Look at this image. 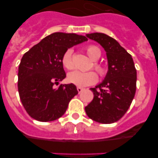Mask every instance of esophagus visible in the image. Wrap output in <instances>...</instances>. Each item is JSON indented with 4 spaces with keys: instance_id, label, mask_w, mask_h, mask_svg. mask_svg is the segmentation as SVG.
<instances>
[{
    "instance_id": "1",
    "label": "esophagus",
    "mask_w": 158,
    "mask_h": 158,
    "mask_svg": "<svg viewBox=\"0 0 158 158\" xmlns=\"http://www.w3.org/2000/svg\"><path fill=\"white\" fill-rule=\"evenodd\" d=\"M77 91H78V93H81L82 91H83V88H81V87H77Z\"/></svg>"
}]
</instances>
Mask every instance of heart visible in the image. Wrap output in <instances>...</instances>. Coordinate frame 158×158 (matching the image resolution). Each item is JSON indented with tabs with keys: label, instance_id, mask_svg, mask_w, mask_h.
<instances>
[{
	"label": "heart",
	"instance_id": "1",
	"mask_svg": "<svg viewBox=\"0 0 158 158\" xmlns=\"http://www.w3.org/2000/svg\"><path fill=\"white\" fill-rule=\"evenodd\" d=\"M86 53L89 57L93 61H97L101 56V51L100 48L96 46H89L85 49ZM62 63L64 68L66 69H72L74 67V64L73 62V51L71 49H68L63 54L62 58ZM94 69L99 73L100 76H104L106 73V69L104 66L99 63H94ZM97 75L93 71L89 72H81V71H73L69 73L67 76V81L70 84H73L78 87H85L91 85L97 81Z\"/></svg>",
	"mask_w": 158,
	"mask_h": 158
}]
</instances>
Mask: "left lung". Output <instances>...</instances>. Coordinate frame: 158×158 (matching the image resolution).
Segmentation results:
<instances>
[{"mask_svg":"<svg viewBox=\"0 0 158 158\" xmlns=\"http://www.w3.org/2000/svg\"><path fill=\"white\" fill-rule=\"evenodd\" d=\"M86 36L104 49L108 70L104 81L90 89L94 97L85 107V112L96 122L113 123L123 116L135 97L137 81L135 63L131 54L113 38L98 32Z\"/></svg>","mask_w":158,"mask_h":158,"instance_id":"1","label":"left lung"}]
</instances>
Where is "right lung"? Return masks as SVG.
<instances>
[{
    "label": "right lung",
    "instance_id": "right-lung-1",
    "mask_svg": "<svg viewBox=\"0 0 158 158\" xmlns=\"http://www.w3.org/2000/svg\"><path fill=\"white\" fill-rule=\"evenodd\" d=\"M84 35L55 32L47 35L23 54L18 69V91L25 110L40 122L58 119L78 93L73 84L54 88L65 77L62 63L64 53L87 41Z\"/></svg>",
    "mask_w": 158,
    "mask_h": 158
}]
</instances>
